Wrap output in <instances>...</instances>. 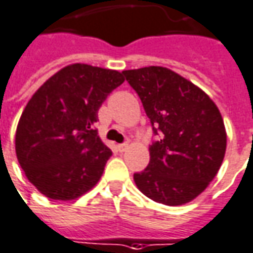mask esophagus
<instances>
[{
  "mask_svg": "<svg viewBox=\"0 0 253 253\" xmlns=\"http://www.w3.org/2000/svg\"><path fill=\"white\" fill-rule=\"evenodd\" d=\"M127 147H128L127 142H125V144H119V145H118V151H119V152H125L127 149Z\"/></svg>",
  "mask_w": 253,
  "mask_h": 253,
  "instance_id": "esophagus-1",
  "label": "esophagus"
}]
</instances>
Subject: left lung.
<instances>
[{"label": "left lung", "mask_w": 253, "mask_h": 253, "mask_svg": "<svg viewBox=\"0 0 253 253\" xmlns=\"http://www.w3.org/2000/svg\"><path fill=\"white\" fill-rule=\"evenodd\" d=\"M141 98L154 133L147 169L134 174L145 197L184 205L205 191L220 169L227 147L221 113L205 91L163 66L123 70Z\"/></svg>", "instance_id": "1"}]
</instances>
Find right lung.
<instances>
[{
  "label": "right lung",
  "mask_w": 253,
  "mask_h": 253,
  "mask_svg": "<svg viewBox=\"0 0 253 253\" xmlns=\"http://www.w3.org/2000/svg\"><path fill=\"white\" fill-rule=\"evenodd\" d=\"M123 82L118 70L73 63L33 94L19 119L15 151L42 195L73 201L99 181L112 151L94 125L102 102Z\"/></svg>",
  "instance_id": "add662e5"
}]
</instances>
